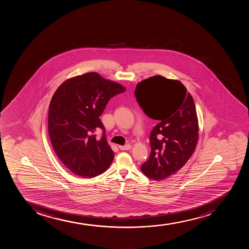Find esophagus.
Returning a JSON list of instances; mask_svg holds the SVG:
<instances>
[{"mask_svg": "<svg viewBox=\"0 0 249 249\" xmlns=\"http://www.w3.org/2000/svg\"><path fill=\"white\" fill-rule=\"evenodd\" d=\"M121 150H128L131 149V144H126V145H119L118 146Z\"/></svg>", "mask_w": 249, "mask_h": 249, "instance_id": "1", "label": "esophagus"}]
</instances>
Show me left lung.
<instances>
[{"label": "left lung", "instance_id": "left-lung-1", "mask_svg": "<svg viewBox=\"0 0 249 249\" xmlns=\"http://www.w3.org/2000/svg\"><path fill=\"white\" fill-rule=\"evenodd\" d=\"M135 96L144 113L159 122L150 133V157L141 169L151 179H165L182 169L196 147L194 100L179 80L161 75L137 84Z\"/></svg>", "mask_w": 249, "mask_h": 249}]
</instances>
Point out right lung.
<instances>
[{
  "label": "right lung",
  "instance_id": "1",
  "mask_svg": "<svg viewBox=\"0 0 249 249\" xmlns=\"http://www.w3.org/2000/svg\"><path fill=\"white\" fill-rule=\"evenodd\" d=\"M126 88L96 72L64 81L55 91L48 110V133L54 151L70 171L94 178L111 165L114 153L107 144L99 116L107 102ZM104 134L96 140L94 132Z\"/></svg>",
  "mask_w": 249,
  "mask_h": 249
}]
</instances>
